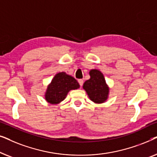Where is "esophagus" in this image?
Segmentation results:
<instances>
[{
  "mask_svg": "<svg viewBox=\"0 0 157 157\" xmlns=\"http://www.w3.org/2000/svg\"><path fill=\"white\" fill-rule=\"evenodd\" d=\"M78 83H79V85H80L81 86H82L83 83V81L82 80V79H78Z\"/></svg>",
  "mask_w": 157,
  "mask_h": 157,
  "instance_id": "obj_1",
  "label": "esophagus"
}]
</instances>
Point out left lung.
I'll return each instance as SVG.
<instances>
[{"mask_svg": "<svg viewBox=\"0 0 157 157\" xmlns=\"http://www.w3.org/2000/svg\"><path fill=\"white\" fill-rule=\"evenodd\" d=\"M90 78L86 81L83 89L86 92L90 100L95 104H103L109 98V87L104 75L99 70L91 69L89 71Z\"/></svg>", "mask_w": 157, "mask_h": 157, "instance_id": "left-lung-1", "label": "left lung"}]
</instances>
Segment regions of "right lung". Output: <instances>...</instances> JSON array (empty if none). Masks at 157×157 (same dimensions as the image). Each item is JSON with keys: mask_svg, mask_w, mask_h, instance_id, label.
<instances>
[{"mask_svg": "<svg viewBox=\"0 0 157 157\" xmlns=\"http://www.w3.org/2000/svg\"><path fill=\"white\" fill-rule=\"evenodd\" d=\"M80 85L74 77L65 72H59L53 77L45 92V100L52 105L59 104L65 99L71 90L78 89Z\"/></svg>", "mask_w": 157, "mask_h": 157, "instance_id": "1", "label": "right lung"}]
</instances>
